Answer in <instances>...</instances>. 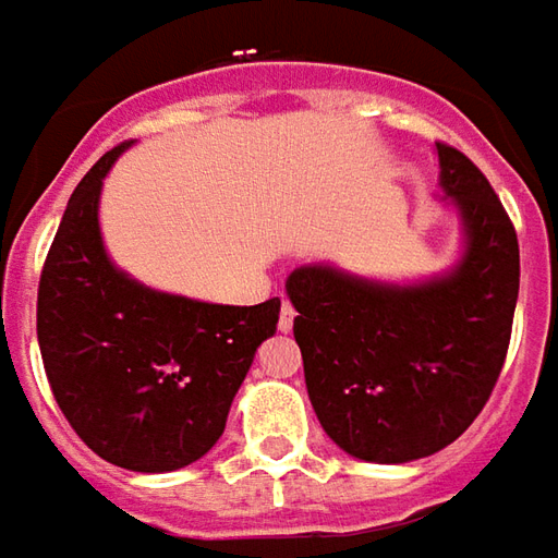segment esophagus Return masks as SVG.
Here are the masks:
<instances>
[{
    "label": "esophagus",
    "instance_id": "obj_1",
    "mask_svg": "<svg viewBox=\"0 0 558 558\" xmlns=\"http://www.w3.org/2000/svg\"><path fill=\"white\" fill-rule=\"evenodd\" d=\"M294 316H298V313H294V306L288 304V301H282V310H279V331H291V328H294Z\"/></svg>",
    "mask_w": 558,
    "mask_h": 558
}]
</instances>
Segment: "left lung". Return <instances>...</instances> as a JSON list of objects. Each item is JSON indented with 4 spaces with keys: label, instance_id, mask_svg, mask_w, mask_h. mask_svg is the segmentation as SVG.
<instances>
[{
    "label": "left lung",
    "instance_id": "obj_1",
    "mask_svg": "<svg viewBox=\"0 0 558 558\" xmlns=\"http://www.w3.org/2000/svg\"><path fill=\"white\" fill-rule=\"evenodd\" d=\"M436 153L463 235L451 270L399 286L304 264L286 279L313 411L359 461L409 463L454 442L488 402L510 347L513 223L461 149Z\"/></svg>",
    "mask_w": 558,
    "mask_h": 558
}]
</instances>
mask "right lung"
Here are the masks:
<instances>
[{"mask_svg":"<svg viewBox=\"0 0 558 558\" xmlns=\"http://www.w3.org/2000/svg\"><path fill=\"white\" fill-rule=\"evenodd\" d=\"M129 147L100 156L66 202L39 279L36 335L78 439L116 466L171 473L220 439L282 304H205L116 267L97 211L104 178Z\"/></svg>","mask_w":558,"mask_h":558,"instance_id":"1","label":"right lung"}]
</instances>
